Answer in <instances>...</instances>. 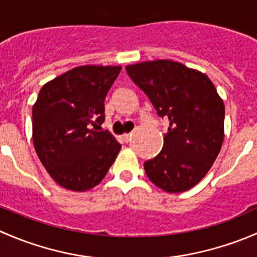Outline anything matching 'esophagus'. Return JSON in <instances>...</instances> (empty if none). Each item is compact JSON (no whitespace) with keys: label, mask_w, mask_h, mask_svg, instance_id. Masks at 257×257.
<instances>
[{"label":"esophagus","mask_w":257,"mask_h":257,"mask_svg":"<svg viewBox=\"0 0 257 257\" xmlns=\"http://www.w3.org/2000/svg\"><path fill=\"white\" fill-rule=\"evenodd\" d=\"M131 137H132V134H131V133H125V134H123V139H124V142H128L129 139H131Z\"/></svg>","instance_id":"obj_1"}]
</instances>
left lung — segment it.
Returning a JSON list of instances; mask_svg holds the SVG:
<instances>
[{
    "instance_id": "obj_1",
    "label": "left lung",
    "mask_w": 257,
    "mask_h": 257,
    "mask_svg": "<svg viewBox=\"0 0 257 257\" xmlns=\"http://www.w3.org/2000/svg\"><path fill=\"white\" fill-rule=\"evenodd\" d=\"M126 73L169 120L163 149L144 163L148 178L167 193L195 186L224 142L225 105L206 74L169 59L128 64Z\"/></svg>"
}]
</instances>
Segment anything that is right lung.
<instances>
[{
    "label": "right lung",
    "instance_id": "obj_1",
    "mask_svg": "<svg viewBox=\"0 0 257 257\" xmlns=\"http://www.w3.org/2000/svg\"><path fill=\"white\" fill-rule=\"evenodd\" d=\"M120 66H80L40 90L32 108V139L51 178L72 191L97 186L121 145L109 132L90 125L104 121V99Z\"/></svg>",
    "mask_w": 257,
    "mask_h": 257
}]
</instances>
